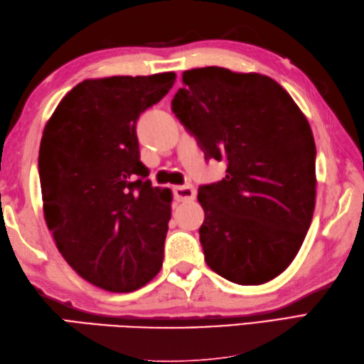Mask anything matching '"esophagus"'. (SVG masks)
<instances>
[{
	"mask_svg": "<svg viewBox=\"0 0 364 364\" xmlns=\"http://www.w3.org/2000/svg\"><path fill=\"white\" fill-rule=\"evenodd\" d=\"M173 196L178 202H189V200H194L197 196L196 188L192 184H184V186H175L173 188Z\"/></svg>",
	"mask_w": 364,
	"mask_h": 364,
	"instance_id": "esophagus-1",
	"label": "esophagus"
}]
</instances>
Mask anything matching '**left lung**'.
I'll return each instance as SVG.
<instances>
[{"mask_svg":"<svg viewBox=\"0 0 364 364\" xmlns=\"http://www.w3.org/2000/svg\"><path fill=\"white\" fill-rule=\"evenodd\" d=\"M172 111L206 159L227 162L222 181L198 188L200 244L215 274L261 284L296 258L316 200L310 123L280 84L259 73L192 68Z\"/></svg>","mask_w":364,"mask_h":364,"instance_id":"8db88e82","label":"left lung"}]
</instances>
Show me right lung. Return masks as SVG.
Returning a JSON list of instances; mask_svg holds the SVG:
<instances>
[{"label": "right lung", "mask_w": 364, "mask_h": 364, "mask_svg": "<svg viewBox=\"0 0 364 364\" xmlns=\"http://www.w3.org/2000/svg\"><path fill=\"white\" fill-rule=\"evenodd\" d=\"M173 82V72L86 80L45 127L46 225L68 264L102 289L136 291L161 270L172 196L146 180L136 123Z\"/></svg>", "instance_id": "add662e5"}]
</instances>
